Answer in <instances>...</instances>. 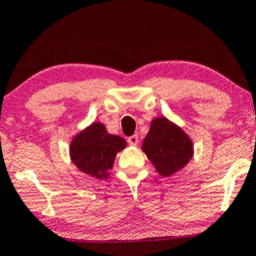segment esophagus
<instances>
[{
  "label": "esophagus",
  "instance_id": "1",
  "mask_svg": "<svg viewBox=\"0 0 256 256\" xmlns=\"http://www.w3.org/2000/svg\"><path fill=\"white\" fill-rule=\"evenodd\" d=\"M138 136L137 135H132L128 138V143L130 144L132 146H137L138 145Z\"/></svg>",
  "mask_w": 256,
  "mask_h": 256
}]
</instances>
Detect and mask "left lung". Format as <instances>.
Masks as SVG:
<instances>
[{"label": "left lung", "instance_id": "left-lung-1", "mask_svg": "<svg viewBox=\"0 0 256 256\" xmlns=\"http://www.w3.org/2000/svg\"><path fill=\"white\" fill-rule=\"evenodd\" d=\"M142 150L158 174L170 177L190 163L194 156V144L182 127L161 116L150 121Z\"/></svg>", "mask_w": 256, "mask_h": 256}]
</instances>
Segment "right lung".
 <instances>
[{
	"instance_id": "right-lung-1",
	"label": "right lung",
	"mask_w": 256,
	"mask_h": 256,
	"mask_svg": "<svg viewBox=\"0 0 256 256\" xmlns=\"http://www.w3.org/2000/svg\"><path fill=\"white\" fill-rule=\"evenodd\" d=\"M127 148V142L108 134L106 126L94 121L72 137L69 146L70 160L82 174L96 179H106L116 154Z\"/></svg>"
}]
</instances>
